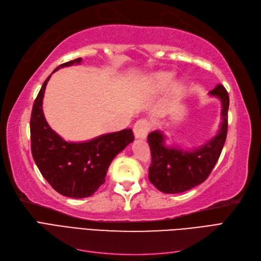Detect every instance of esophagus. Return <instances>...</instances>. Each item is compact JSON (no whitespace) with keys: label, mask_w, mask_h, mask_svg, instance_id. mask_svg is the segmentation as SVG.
<instances>
[{"label":"esophagus","mask_w":261,"mask_h":261,"mask_svg":"<svg viewBox=\"0 0 261 261\" xmlns=\"http://www.w3.org/2000/svg\"><path fill=\"white\" fill-rule=\"evenodd\" d=\"M150 128H151V125L147 120H139L134 125V135L136 138L144 139L147 137Z\"/></svg>","instance_id":"esophagus-1"}]
</instances>
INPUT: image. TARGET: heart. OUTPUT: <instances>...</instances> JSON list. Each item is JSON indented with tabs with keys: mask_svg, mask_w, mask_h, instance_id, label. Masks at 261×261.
<instances>
[{
	"mask_svg": "<svg viewBox=\"0 0 261 261\" xmlns=\"http://www.w3.org/2000/svg\"><path fill=\"white\" fill-rule=\"evenodd\" d=\"M174 80H175V74L172 73V72H160V73H156L153 76V78H152L151 88L155 92L165 90V89H168L173 83H174ZM183 89H184L183 85L178 84L175 87V92L176 93H180L181 91H183Z\"/></svg>",
	"mask_w": 261,
	"mask_h": 261,
	"instance_id": "heart-1",
	"label": "heart"
}]
</instances>
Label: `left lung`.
I'll return each instance as SVG.
<instances>
[{
	"instance_id": "obj_1",
	"label": "left lung",
	"mask_w": 261,
	"mask_h": 261,
	"mask_svg": "<svg viewBox=\"0 0 261 261\" xmlns=\"http://www.w3.org/2000/svg\"><path fill=\"white\" fill-rule=\"evenodd\" d=\"M211 97L221 101V123L215 137L192 150L165 145L167 136L161 130L148 135L151 151L149 180L165 194H178L189 191L207 179L222 151L227 134V110L230 105L227 91L218 85L209 91Z\"/></svg>"
}]
</instances>
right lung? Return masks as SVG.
I'll use <instances>...</instances> for the list:
<instances>
[{
    "instance_id": "obj_1",
    "label": "right lung",
    "mask_w": 261,
    "mask_h": 261,
    "mask_svg": "<svg viewBox=\"0 0 261 261\" xmlns=\"http://www.w3.org/2000/svg\"><path fill=\"white\" fill-rule=\"evenodd\" d=\"M82 58L61 64L53 70L81 64ZM52 73V74H53ZM43 83L35 100L30 117L31 153L46 181L63 196L86 198L106 181L108 169L114 158L134 141L132 129L103 134L82 143H70L58 135L46 122L42 100Z\"/></svg>"
}]
</instances>
